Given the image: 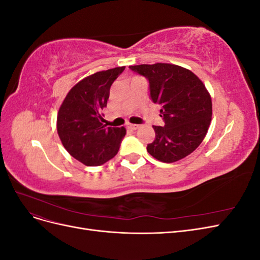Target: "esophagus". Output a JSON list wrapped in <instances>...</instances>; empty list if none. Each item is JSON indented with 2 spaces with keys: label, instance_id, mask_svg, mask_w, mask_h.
I'll return each mask as SVG.
<instances>
[{
  "label": "esophagus",
  "instance_id": "34e87169",
  "mask_svg": "<svg viewBox=\"0 0 260 260\" xmlns=\"http://www.w3.org/2000/svg\"><path fill=\"white\" fill-rule=\"evenodd\" d=\"M139 128H140L139 124H132V123H130V124L127 125V129H128V130H131V131L137 130V129H139Z\"/></svg>",
  "mask_w": 260,
  "mask_h": 260
}]
</instances>
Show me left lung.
<instances>
[{
	"label": "left lung",
	"mask_w": 260,
	"mask_h": 260,
	"mask_svg": "<svg viewBox=\"0 0 260 260\" xmlns=\"http://www.w3.org/2000/svg\"><path fill=\"white\" fill-rule=\"evenodd\" d=\"M147 78L151 98L160 106L164 127L153 125L154 142L147 152L162 162H175L203 142L211 121V96L191 70L167 62L129 66Z\"/></svg>",
	"instance_id": "left-lung-1"
}]
</instances>
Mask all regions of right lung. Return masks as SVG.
Instances as JSON below:
<instances>
[{
	"label": "right lung",
	"mask_w": 260,
	"mask_h": 260,
	"mask_svg": "<svg viewBox=\"0 0 260 260\" xmlns=\"http://www.w3.org/2000/svg\"><path fill=\"white\" fill-rule=\"evenodd\" d=\"M124 68L116 67L83 78L70 89L58 109L56 128L61 143L85 166H100L114 158L127 132L124 127H106L102 114L111 86Z\"/></svg>",
	"instance_id": "add662e5"
}]
</instances>
